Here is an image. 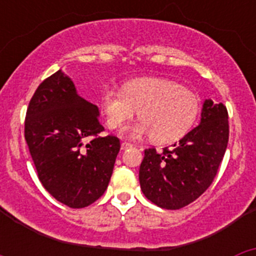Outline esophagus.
I'll return each instance as SVG.
<instances>
[{
    "instance_id": "1",
    "label": "esophagus",
    "mask_w": 256,
    "mask_h": 256,
    "mask_svg": "<svg viewBox=\"0 0 256 256\" xmlns=\"http://www.w3.org/2000/svg\"><path fill=\"white\" fill-rule=\"evenodd\" d=\"M120 148H122V150H126V148H132V144H128V142H123V144H122Z\"/></svg>"
}]
</instances>
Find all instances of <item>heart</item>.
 Masks as SVG:
<instances>
[{
	"label": "heart",
	"mask_w": 256,
	"mask_h": 256,
	"mask_svg": "<svg viewBox=\"0 0 256 256\" xmlns=\"http://www.w3.org/2000/svg\"><path fill=\"white\" fill-rule=\"evenodd\" d=\"M101 108L110 128H119L138 110L140 119L126 126L122 134L137 138L150 134L158 144H169L187 134L200 112V98L195 92L162 78L128 80L122 90L106 88L101 94Z\"/></svg>",
	"instance_id": "b5f03b06"
}]
</instances>
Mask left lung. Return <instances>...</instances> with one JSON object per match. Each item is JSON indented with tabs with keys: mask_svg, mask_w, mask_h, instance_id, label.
Returning a JSON list of instances; mask_svg holds the SVG:
<instances>
[{
	"mask_svg": "<svg viewBox=\"0 0 256 256\" xmlns=\"http://www.w3.org/2000/svg\"><path fill=\"white\" fill-rule=\"evenodd\" d=\"M230 136L223 104L204 102L201 123L172 148L144 150L140 166L144 195L168 210H177L200 198L218 173Z\"/></svg>",
	"mask_w": 256,
	"mask_h": 256,
	"instance_id": "8db88e82",
	"label": "left lung"
}]
</instances>
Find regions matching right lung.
<instances>
[{"mask_svg":"<svg viewBox=\"0 0 256 256\" xmlns=\"http://www.w3.org/2000/svg\"><path fill=\"white\" fill-rule=\"evenodd\" d=\"M102 130L98 108L79 96L60 70L32 96L24 136L38 180L61 204L86 208L108 188L120 141L102 137Z\"/></svg>","mask_w":256,"mask_h":256,"instance_id":"obj_1","label":"right lung"}]
</instances>
